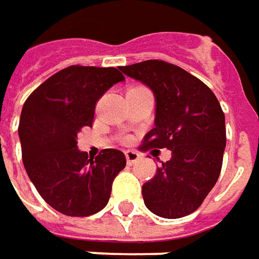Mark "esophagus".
<instances>
[{"mask_svg": "<svg viewBox=\"0 0 259 259\" xmlns=\"http://www.w3.org/2000/svg\"><path fill=\"white\" fill-rule=\"evenodd\" d=\"M125 158L126 162H128L130 165H133V164H135V162L140 159V154H138L137 151H125Z\"/></svg>", "mask_w": 259, "mask_h": 259, "instance_id": "esophagus-1", "label": "esophagus"}]
</instances>
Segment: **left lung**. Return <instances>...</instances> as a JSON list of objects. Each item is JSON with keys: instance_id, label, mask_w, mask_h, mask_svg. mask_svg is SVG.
I'll use <instances>...</instances> for the list:
<instances>
[{"instance_id": "left-lung-1", "label": "left lung", "mask_w": 259, "mask_h": 259, "mask_svg": "<svg viewBox=\"0 0 259 259\" xmlns=\"http://www.w3.org/2000/svg\"><path fill=\"white\" fill-rule=\"evenodd\" d=\"M119 69L150 87L155 97V126L144 137L141 150L172 152L142 185L145 206L162 218L190 215L221 172L227 142L221 105L201 79L174 64L148 60Z\"/></svg>"}]
</instances>
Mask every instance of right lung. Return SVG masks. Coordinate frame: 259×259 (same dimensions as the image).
Returning <instances> with one entry per match:
<instances>
[{
    "label": "right lung",
    "instance_id": "1",
    "mask_svg": "<svg viewBox=\"0 0 259 259\" xmlns=\"http://www.w3.org/2000/svg\"><path fill=\"white\" fill-rule=\"evenodd\" d=\"M124 79L112 67L71 65L44 81L22 107L18 135L25 171L42 199L61 214L101 211L114 178L125 168L121 151L107 148L91 158L77 147V134L93 126L97 101Z\"/></svg>",
    "mask_w": 259,
    "mask_h": 259
}]
</instances>
